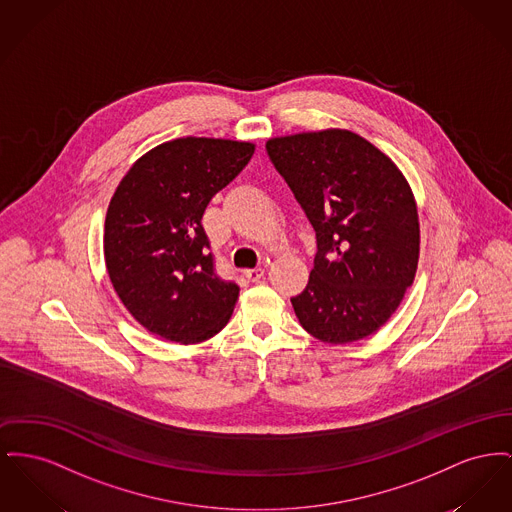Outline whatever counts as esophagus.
Wrapping results in <instances>:
<instances>
[{"mask_svg":"<svg viewBox=\"0 0 512 512\" xmlns=\"http://www.w3.org/2000/svg\"><path fill=\"white\" fill-rule=\"evenodd\" d=\"M265 271L261 267H255V269H245L243 276L249 280V282H259L263 278Z\"/></svg>","mask_w":512,"mask_h":512,"instance_id":"obj_1","label":"esophagus"}]
</instances>
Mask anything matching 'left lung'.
Wrapping results in <instances>:
<instances>
[{
    "label": "left lung",
    "instance_id": "8db88e82",
    "mask_svg": "<svg viewBox=\"0 0 512 512\" xmlns=\"http://www.w3.org/2000/svg\"><path fill=\"white\" fill-rule=\"evenodd\" d=\"M267 154L315 230L307 286L292 298L301 327L331 344L383 327L420 257L410 185L391 158L352 131L271 139Z\"/></svg>",
    "mask_w": 512,
    "mask_h": 512
}]
</instances>
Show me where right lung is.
Instances as JSON below:
<instances>
[{"instance_id": "add662e5", "label": "right lung", "mask_w": 512, "mask_h": 512, "mask_svg": "<svg viewBox=\"0 0 512 512\" xmlns=\"http://www.w3.org/2000/svg\"><path fill=\"white\" fill-rule=\"evenodd\" d=\"M253 151L240 141L176 139L120 181L106 214V269L127 311L152 334L193 344L228 323L240 286L216 274L203 214Z\"/></svg>"}]
</instances>
